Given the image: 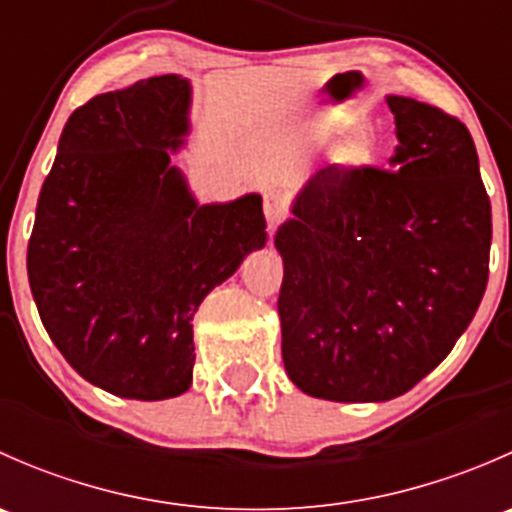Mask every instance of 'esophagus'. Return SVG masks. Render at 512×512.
Masks as SVG:
<instances>
[{"label": "esophagus", "mask_w": 512, "mask_h": 512, "mask_svg": "<svg viewBox=\"0 0 512 512\" xmlns=\"http://www.w3.org/2000/svg\"><path fill=\"white\" fill-rule=\"evenodd\" d=\"M265 218H267V230H275L277 225L285 218V200L280 193H267L265 195Z\"/></svg>", "instance_id": "1"}]
</instances>
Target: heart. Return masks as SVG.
Segmentation results:
<instances>
[{"instance_id":"heart-1","label":"heart","mask_w":512,"mask_h":512,"mask_svg":"<svg viewBox=\"0 0 512 512\" xmlns=\"http://www.w3.org/2000/svg\"><path fill=\"white\" fill-rule=\"evenodd\" d=\"M371 153H374V146H371V138L366 133H352V136L342 138L339 143H334V148L329 151V158H332L334 165L339 168H361L371 160Z\"/></svg>"}]
</instances>
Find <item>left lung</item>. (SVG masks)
Masks as SVG:
<instances>
[{
	"label": "left lung",
	"mask_w": 512,
	"mask_h": 512,
	"mask_svg": "<svg viewBox=\"0 0 512 512\" xmlns=\"http://www.w3.org/2000/svg\"><path fill=\"white\" fill-rule=\"evenodd\" d=\"M386 103L399 141L386 170H317L275 235L282 359L314 399L376 404L414 389L488 285L490 200L471 133L416 98Z\"/></svg>",
	"instance_id": "left-lung-1"
}]
</instances>
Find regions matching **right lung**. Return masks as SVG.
Here are the masks:
<instances>
[{"instance_id":"right-lung-1","label":"right lung","mask_w":512,"mask_h":512,"mask_svg":"<svg viewBox=\"0 0 512 512\" xmlns=\"http://www.w3.org/2000/svg\"><path fill=\"white\" fill-rule=\"evenodd\" d=\"M193 84L178 74L94 96L61 131L29 240L44 329L86 381L163 401L193 384V317L267 245L262 195L200 205L170 163L188 146Z\"/></svg>"}]
</instances>
